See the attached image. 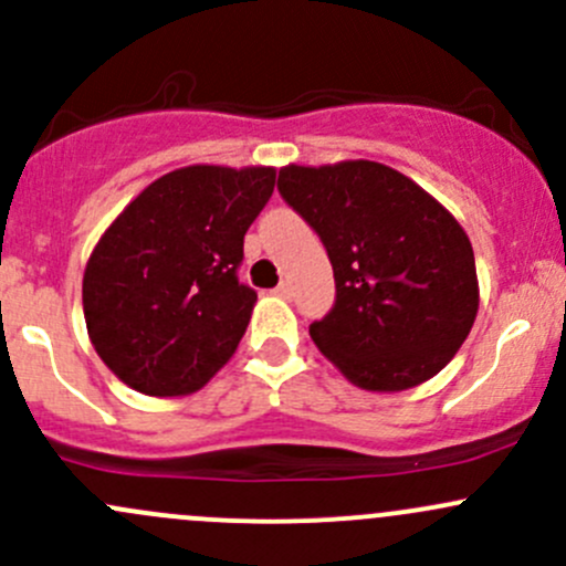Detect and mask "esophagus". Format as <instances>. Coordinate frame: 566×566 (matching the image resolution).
Wrapping results in <instances>:
<instances>
[{
    "mask_svg": "<svg viewBox=\"0 0 566 566\" xmlns=\"http://www.w3.org/2000/svg\"><path fill=\"white\" fill-rule=\"evenodd\" d=\"M273 293H276L279 298H290V295H293V284H290V282H282V284H279L276 290H273Z\"/></svg>",
    "mask_w": 566,
    "mask_h": 566,
    "instance_id": "obj_1",
    "label": "esophagus"
}]
</instances>
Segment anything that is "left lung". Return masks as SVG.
<instances>
[{"instance_id":"obj_1","label":"left lung","mask_w":566,"mask_h":566,"mask_svg":"<svg viewBox=\"0 0 566 566\" xmlns=\"http://www.w3.org/2000/svg\"><path fill=\"white\" fill-rule=\"evenodd\" d=\"M284 202L317 232L336 304L310 325L325 358L364 391H405L454 358L479 312L473 249L419 182L378 161L279 169Z\"/></svg>"}]
</instances>
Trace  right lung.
<instances>
[{
  "mask_svg": "<svg viewBox=\"0 0 566 566\" xmlns=\"http://www.w3.org/2000/svg\"><path fill=\"white\" fill-rule=\"evenodd\" d=\"M273 167L193 164L125 205L84 268L82 304L101 361L130 389H202L238 350L256 293L238 282L243 235Z\"/></svg>",
  "mask_w": 566,
  "mask_h": 566,
  "instance_id": "right-lung-1",
  "label": "right lung"
}]
</instances>
